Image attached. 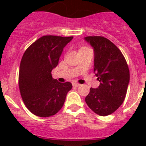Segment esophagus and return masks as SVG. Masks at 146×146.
<instances>
[{"label": "esophagus", "mask_w": 146, "mask_h": 146, "mask_svg": "<svg viewBox=\"0 0 146 146\" xmlns=\"http://www.w3.org/2000/svg\"><path fill=\"white\" fill-rule=\"evenodd\" d=\"M73 86L76 87H79L80 86V84H79V83H77V82H73Z\"/></svg>", "instance_id": "34e87169"}]
</instances>
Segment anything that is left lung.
Masks as SVG:
<instances>
[{
    "mask_svg": "<svg viewBox=\"0 0 146 146\" xmlns=\"http://www.w3.org/2000/svg\"><path fill=\"white\" fill-rule=\"evenodd\" d=\"M94 49V72L100 82L91 88L86 102L100 116L113 113L123 104L129 82V70L123 55L115 44L102 36H87Z\"/></svg>",
    "mask_w": 146,
    "mask_h": 146,
    "instance_id": "1",
    "label": "left lung"
}]
</instances>
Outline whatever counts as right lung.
Listing matches in <instances>:
<instances>
[{"label":"right lung","mask_w":146,"mask_h":146,"mask_svg":"<svg viewBox=\"0 0 146 146\" xmlns=\"http://www.w3.org/2000/svg\"><path fill=\"white\" fill-rule=\"evenodd\" d=\"M73 38L44 35L24 53L19 66V88L24 104L33 114L48 117L57 113L64 105L72 84L53 79L51 71Z\"/></svg>","instance_id":"obj_1"}]
</instances>
